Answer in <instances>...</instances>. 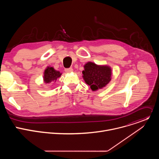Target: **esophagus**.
<instances>
[{"label":"esophagus","mask_w":159,"mask_h":159,"mask_svg":"<svg viewBox=\"0 0 159 159\" xmlns=\"http://www.w3.org/2000/svg\"><path fill=\"white\" fill-rule=\"evenodd\" d=\"M73 70H73L72 68H69V69H65V72H66V73H68V74L72 72Z\"/></svg>","instance_id":"obj_1"}]
</instances>
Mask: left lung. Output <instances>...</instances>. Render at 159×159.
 I'll use <instances>...</instances> for the list:
<instances>
[{
    "label": "left lung",
    "mask_w": 159,
    "mask_h": 159,
    "mask_svg": "<svg viewBox=\"0 0 159 159\" xmlns=\"http://www.w3.org/2000/svg\"><path fill=\"white\" fill-rule=\"evenodd\" d=\"M82 77L93 91L104 87L111 80V68L108 65H97L88 61L84 66Z\"/></svg>",
    "instance_id": "obj_1"
}]
</instances>
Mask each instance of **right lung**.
<instances>
[{"instance_id": "1", "label": "right lung", "mask_w": 159, "mask_h": 159, "mask_svg": "<svg viewBox=\"0 0 159 159\" xmlns=\"http://www.w3.org/2000/svg\"><path fill=\"white\" fill-rule=\"evenodd\" d=\"M61 73L56 70L53 67L48 66L43 73V82L45 84H53L55 82L57 79L60 77Z\"/></svg>"}]
</instances>
